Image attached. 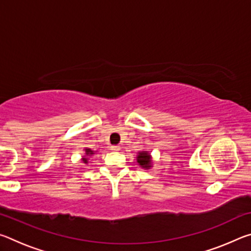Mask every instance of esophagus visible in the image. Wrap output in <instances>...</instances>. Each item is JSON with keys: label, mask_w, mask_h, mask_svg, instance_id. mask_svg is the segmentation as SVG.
Masks as SVG:
<instances>
[{"label": "esophagus", "mask_w": 251, "mask_h": 251, "mask_svg": "<svg viewBox=\"0 0 251 251\" xmlns=\"http://www.w3.org/2000/svg\"><path fill=\"white\" fill-rule=\"evenodd\" d=\"M110 148H112V151H121V147L118 145H113Z\"/></svg>", "instance_id": "esophagus-1"}]
</instances>
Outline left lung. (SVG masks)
Listing matches in <instances>:
<instances>
[{"instance_id": "left-lung-1", "label": "left lung", "mask_w": 251, "mask_h": 251, "mask_svg": "<svg viewBox=\"0 0 251 251\" xmlns=\"http://www.w3.org/2000/svg\"><path fill=\"white\" fill-rule=\"evenodd\" d=\"M136 163L144 169H150L152 167V158L150 151H138L137 156H136Z\"/></svg>"}]
</instances>
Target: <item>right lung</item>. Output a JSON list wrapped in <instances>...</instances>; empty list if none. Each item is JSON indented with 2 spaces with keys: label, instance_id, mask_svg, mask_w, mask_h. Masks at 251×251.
<instances>
[{
  "label": "right lung",
  "instance_id": "add662e5",
  "mask_svg": "<svg viewBox=\"0 0 251 251\" xmlns=\"http://www.w3.org/2000/svg\"><path fill=\"white\" fill-rule=\"evenodd\" d=\"M84 151H85V154L82 157V161H83L84 164H88V157L92 156V155H94L96 151L91 150V148H84Z\"/></svg>",
  "mask_w": 251,
  "mask_h": 251
}]
</instances>
